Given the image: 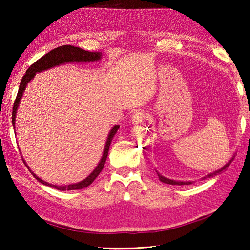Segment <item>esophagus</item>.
<instances>
[{
  "label": "esophagus",
  "instance_id": "obj_1",
  "mask_svg": "<svg viewBox=\"0 0 250 250\" xmlns=\"http://www.w3.org/2000/svg\"><path fill=\"white\" fill-rule=\"evenodd\" d=\"M146 117V113H144V111H136V113L133 114V116H132V124L133 125H140L141 122H143V120L145 119Z\"/></svg>",
  "mask_w": 250,
  "mask_h": 250
}]
</instances>
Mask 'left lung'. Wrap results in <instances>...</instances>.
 Here are the masks:
<instances>
[{
	"label": "left lung",
	"instance_id": "left-lung-1",
	"mask_svg": "<svg viewBox=\"0 0 250 250\" xmlns=\"http://www.w3.org/2000/svg\"><path fill=\"white\" fill-rule=\"evenodd\" d=\"M233 159H234V157H233V158L231 159V160L226 164V166H225L224 167L220 168V169H218V171H216V172H214V173H210V174H208V175H207L206 177H211V176H214V175H217V174H219L220 172L225 171V169H227L228 167H229V166L231 164V162L233 161ZM157 173H158V172H157ZM158 176H159V179H160L162 183H164V184H168V185H178V186H180V185H190V184H192L191 182H177V180L168 179V178H167V177L162 176V175H160L159 173H158ZM206 177H204V178H206Z\"/></svg>",
	"mask_w": 250,
	"mask_h": 250
}]
</instances>
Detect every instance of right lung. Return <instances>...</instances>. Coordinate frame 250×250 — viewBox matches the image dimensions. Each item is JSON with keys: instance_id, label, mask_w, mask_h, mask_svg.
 Listing matches in <instances>:
<instances>
[{"instance_id": "obj_1", "label": "right lung", "mask_w": 250, "mask_h": 250, "mask_svg": "<svg viewBox=\"0 0 250 250\" xmlns=\"http://www.w3.org/2000/svg\"><path fill=\"white\" fill-rule=\"evenodd\" d=\"M100 59H101L100 52H91V51L83 50L82 48H78V47H74L71 45H64V46H60V47H57V48H55V49H52L51 51L48 52V54H46L45 56L42 57L41 59L34 62L33 64H32L28 68V70H26L24 76L22 77V79H21V82H20L19 90H18L17 97H16V100H15L14 107H13V114H12V120H13L14 128H15L16 113H17L20 100H21V98H22V94L24 92L26 84L29 83L30 81H32V78L35 76L36 73L46 71V70H48V68H51V67L57 66V65L64 64V63H67V62H90V61L93 62V61H98ZM118 129H119V125H115L114 128L110 130L108 137H107V141H106V144H105L103 156H102V158H101L98 167L93 169V172L90 174L88 177H86L83 180H82V182H79L77 184H71V185H66V186H56V185L49 184V183L45 182V180L41 179L40 177H37L36 175L31 171L30 167L26 166V163H25V166H26V167H28L29 171L32 173V175H33V176L37 180H39L40 183L44 184L46 186H49V187H52V188L61 190V191L83 189V188L88 187L89 185H91L94 182V179L98 177V175L101 173V171L103 169L106 158H107V155H108L110 143H111V141H113L114 135L116 134V132L118 131ZM23 162H25V161L23 160Z\"/></svg>"}]
</instances>
